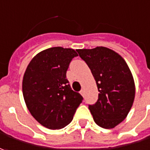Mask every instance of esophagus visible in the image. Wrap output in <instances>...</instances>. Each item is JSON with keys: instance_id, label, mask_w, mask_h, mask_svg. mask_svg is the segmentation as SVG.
Segmentation results:
<instances>
[{"instance_id": "obj_1", "label": "esophagus", "mask_w": 150, "mask_h": 150, "mask_svg": "<svg viewBox=\"0 0 150 150\" xmlns=\"http://www.w3.org/2000/svg\"><path fill=\"white\" fill-rule=\"evenodd\" d=\"M80 93H81V96H84V90H81V91H80Z\"/></svg>"}]
</instances>
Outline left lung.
<instances>
[{
  "instance_id": "8db88e82",
  "label": "left lung",
  "mask_w": 150,
  "mask_h": 150,
  "mask_svg": "<svg viewBox=\"0 0 150 150\" xmlns=\"http://www.w3.org/2000/svg\"><path fill=\"white\" fill-rule=\"evenodd\" d=\"M96 81V103L89 105L95 122L105 129L115 127L128 114L135 99V82L128 65L112 50L98 46L77 50Z\"/></svg>"
}]
</instances>
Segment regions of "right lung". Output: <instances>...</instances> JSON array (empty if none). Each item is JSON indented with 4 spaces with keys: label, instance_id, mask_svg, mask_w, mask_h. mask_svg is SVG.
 Wrapping results in <instances>:
<instances>
[{
    "label": "right lung",
    "instance_id": "add662e5",
    "mask_svg": "<svg viewBox=\"0 0 150 150\" xmlns=\"http://www.w3.org/2000/svg\"><path fill=\"white\" fill-rule=\"evenodd\" d=\"M78 54L73 49L52 47L31 60L23 79V95L34 118L46 128L69 125L83 98L66 78L69 64Z\"/></svg>",
    "mask_w": 150,
    "mask_h": 150
}]
</instances>
